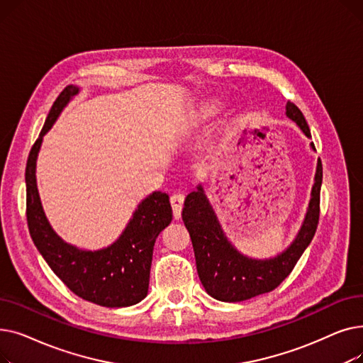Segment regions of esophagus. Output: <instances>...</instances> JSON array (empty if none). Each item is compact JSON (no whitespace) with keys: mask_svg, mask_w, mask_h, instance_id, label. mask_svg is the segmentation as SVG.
<instances>
[{"mask_svg":"<svg viewBox=\"0 0 363 363\" xmlns=\"http://www.w3.org/2000/svg\"><path fill=\"white\" fill-rule=\"evenodd\" d=\"M184 200H185V196L181 194V193H177L170 197V204H172V211H174V216L175 219H179L181 218V213H182V207H184Z\"/></svg>","mask_w":363,"mask_h":363,"instance_id":"1","label":"esophagus"}]
</instances>
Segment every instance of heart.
Listing matches in <instances>:
<instances>
[{"instance_id":"heart-1","label":"heart","mask_w":363,"mask_h":363,"mask_svg":"<svg viewBox=\"0 0 363 363\" xmlns=\"http://www.w3.org/2000/svg\"><path fill=\"white\" fill-rule=\"evenodd\" d=\"M223 110V103L219 100H208L201 104L200 111H199V119L200 121H208L215 116H218L219 113Z\"/></svg>"}]
</instances>
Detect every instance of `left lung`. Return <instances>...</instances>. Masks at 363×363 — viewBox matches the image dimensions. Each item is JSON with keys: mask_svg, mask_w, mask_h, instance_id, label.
I'll return each instance as SVG.
<instances>
[{"mask_svg": "<svg viewBox=\"0 0 363 363\" xmlns=\"http://www.w3.org/2000/svg\"><path fill=\"white\" fill-rule=\"evenodd\" d=\"M285 116L311 137L306 119L290 101L285 106ZM309 145L315 151L313 143ZM320 185L322 164L318 159L306 215L294 240L275 256L255 259L241 253L226 237L204 186L199 184L185 199L182 220L191 237L199 278L207 294L219 301L235 303L275 290L290 275L316 233Z\"/></svg>", "mask_w": 363, "mask_h": 363, "instance_id": "left-lung-1", "label": "left lung"}]
</instances>
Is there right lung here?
I'll return each mask as SVG.
<instances>
[{
    "mask_svg": "<svg viewBox=\"0 0 363 363\" xmlns=\"http://www.w3.org/2000/svg\"><path fill=\"white\" fill-rule=\"evenodd\" d=\"M79 91L78 85L62 91L29 152L25 175L28 226L38 252L70 291L104 308H126L148 293L152 249L172 222V207L167 194L152 191L138 203L118 240L99 250L79 249L54 231L38 191L36 162L47 132Z\"/></svg>",
    "mask_w": 363,
    "mask_h": 363,
    "instance_id": "1",
    "label": "right lung"
}]
</instances>
